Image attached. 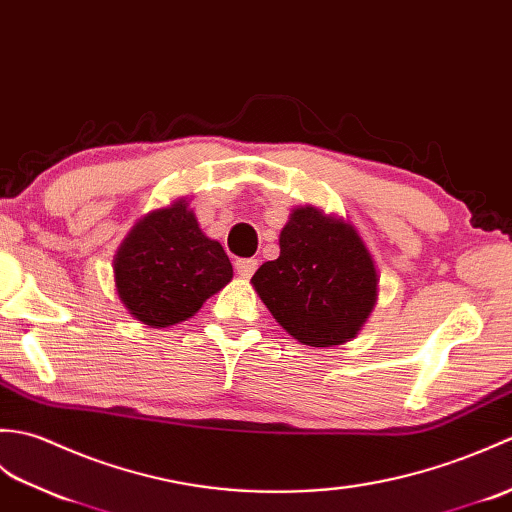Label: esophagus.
Here are the masks:
<instances>
[{
    "instance_id": "obj_1",
    "label": "esophagus",
    "mask_w": 512,
    "mask_h": 512,
    "mask_svg": "<svg viewBox=\"0 0 512 512\" xmlns=\"http://www.w3.org/2000/svg\"><path fill=\"white\" fill-rule=\"evenodd\" d=\"M234 267H236V274L241 278H252L254 271L258 269V260L256 258H238Z\"/></svg>"
}]
</instances>
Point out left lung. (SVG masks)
I'll return each instance as SVG.
<instances>
[{
    "mask_svg": "<svg viewBox=\"0 0 512 512\" xmlns=\"http://www.w3.org/2000/svg\"><path fill=\"white\" fill-rule=\"evenodd\" d=\"M252 285L269 313L300 344L350 342L377 302L379 276L366 243L348 221L304 206L280 232V256Z\"/></svg>",
    "mask_w": 512,
    "mask_h": 512,
    "instance_id": "1",
    "label": "left lung"
}]
</instances>
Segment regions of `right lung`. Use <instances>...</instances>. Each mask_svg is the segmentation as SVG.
<instances>
[{
  "label": "right lung",
  "mask_w": 512,
  "mask_h": 512,
  "mask_svg": "<svg viewBox=\"0 0 512 512\" xmlns=\"http://www.w3.org/2000/svg\"><path fill=\"white\" fill-rule=\"evenodd\" d=\"M113 274L135 320L164 328L195 315L234 271L221 243L201 232L195 212L179 199L133 225L113 260Z\"/></svg>",
  "instance_id": "right-lung-1"
}]
</instances>
